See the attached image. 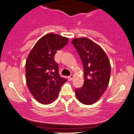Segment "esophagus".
<instances>
[{
	"label": "esophagus",
	"mask_w": 134,
	"mask_h": 134,
	"mask_svg": "<svg viewBox=\"0 0 134 134\" xmlns=\"http://www.w3.org/2000/svg\"><path fill=\"white\" fill-rule=\"evenodd\" d=\"M68 78H69V80H72V78H73V75H71L69 76L68 77Z\"/></svg>",
	"instance_id": "1"
}]
</instances>
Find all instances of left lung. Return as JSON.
<instances>
[{
  "instance_id": "1",
  "label": "left lung",
  "mask_w": 134,
  "mask_h": 134,
  "mask_svg": "<svg viewBox=\"0 0 134 134\" xmlns=\"http://www.w3.org/2000/svg\"><path fill=\"white\" fill-rule=\"evenodd\" d=\"M71 43L80 57L84 71V83L82 87L75 89L76 97L83 104H93L108 86L111 73L108 58L102 48L91 40L76 38Z\"/></svg>"
}]
</instances>
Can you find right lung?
Listing matches in <instances>:
<instances>
[{
  "mask_svg": "<svg viewBox=\"0 0 134 134\" xmlns=\"http://www.w3.org/2000/svg\"><path fill=\"white\" fill-rule=\"evenodd\" d=\"M67 43V37L48 34L36 43L27 58L25 66L27 86L35 99L40 103H52L67 81L59 76L54 55Z\"/></svg>",
  "mask_w": 134,
  "mask_h": 134,
  "instance_id": "1",
  "label": "right lung"
}]
</instances>
